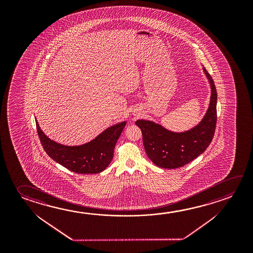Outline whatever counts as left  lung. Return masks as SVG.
Returning <instances> with one entry per match:
<instances>
[{"mask_svg": "<svg viewBox=\"0 0 253 253\" xmlns=\"http://www.w3.org/2000/svg\"><path fill=\"white\" fill-rule=\"evenodd\" d=\"M203 71L210 84L211 97L207 113L193 128L174 132L153 121L136 122L142 131L145 153L156 166L170 169L181 168L203 153L211 144L217 121V92L214 82L205 67Z\"/></svg>", "mask_w": 253, "mask_h": 253, "instance_id": "1", "label": "left lung"}]
</instances>
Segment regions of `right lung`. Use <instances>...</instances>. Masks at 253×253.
Wrapping results in <instances>:
<instances>
[{
	"label": "right lung",
	"mask_w": 253,
	"mask_h": 253,
	"mask_svg": "<svg viewBox=\"0 0 253 253\" xmlns=\"http://www.w3.org/2000/svg\"><path fill=\"white\" fill-rule=\"evenodd\" d=\"M35 121L38 135L47 155L78 174H97L108 168L112 161L116 142L126 125V121L112 125L83 145H64L46 137Z\"/></svg>",
	"instance_id": "add662e5"
}]
</instances>
